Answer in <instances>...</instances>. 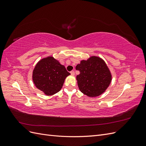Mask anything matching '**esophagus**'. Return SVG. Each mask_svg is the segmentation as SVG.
<instances>
[{
	"label": "esophagus",
	"instance_id": "34e87169",
	"mask_svg": "<svg viewBox=\"0 0 146 146\" xmlns=\"http://www.w3.org/2000/svg\"><path fill=\"white\" fill-rule=\"evenodd\" d=\"M70 74L72 75V76H74L75 75V72H74V70H72V71H70Z\"/></svg>",
	"mask_w": 146,
	"mask_h": 146
}]
</instances>
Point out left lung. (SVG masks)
I'll return each mask as SVG.
<instances>
[{
	"label": "left lung",
	"mask_w": 146,
	"mask_h": 146,
	"mask_svg": "<svg viewBox=\"0 0 146 146\" xmlns=\"http://www.w3.org/2000/svg\"><path fill=\"white\" fill-rule=\"evenodd\" d=\"M76 69L80 71L77 76L79 90L87 96L94 98L100 96L111 82V72L100 57L92 56L87 60H82Z\"/></svg>",
	"instance_id": "left-lung-1"
}]
</instances>
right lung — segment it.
Returning <instances> with one entry per match:
<instances>
[{"instance_id":"obj_1","label":"right lung","mask_w":146,"mask_h":146,"mask_svg":"<svg viewBox=\"0 0 146 146\" xmlns=\"http://www.w3.org/2000/svg\"><path fill=\"white\" fill-rule=\"evenodd\" d=\"M70 74L58 60L48 56L39 61L35 66L32 78L38 89L47 96H52L61 90L65 78Z\"/></svg>"}]
</instances>
